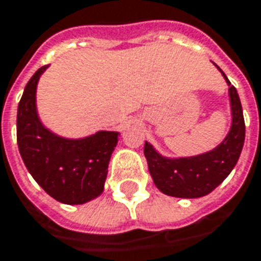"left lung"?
I'll return each mask as SVG.
<instances>
[{"label":"left lung","instance_id":"left-lung-1","mask_svg":"<svg viewBox=\"0 0 261 261\" xmlns=\"http://www.w3.org/2000/svg\"><path fill=\"white\" fill-rule=\"evenodd\" d=\"M220 72L229 84L233 120L229 135L217 148L192 158L168 159L158 153L150 143L145 142L143 153L148 161L149 172L156 188L165 195L183 199L209 195L229 176L240 158L246 136L243 109L236 88L230 84L222 69Z\"/></svg>","mask_w":261,"mask_h":261}]
</instances>
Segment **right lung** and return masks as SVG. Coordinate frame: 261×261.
I'll list each match as a JSON object with an SVG mask.
<instances>
[{"instance_id": "add662e5", "label": "right lung", "mask_w": 261, "mask_h": 261, "mask_svg": "<svg viewBox=\"0 0 261 261\" xmlns=\"http://www.w3.org/2000/svg\"><path fill=\"white\" fill-rule=\"evenodd\" d=\"M41 66L25 86L18 103L17 142L25 166L55 200L82 204L103 192L108 165L118 143V132L100 130L84 139H65L42 126L35 108Z\"/></svg>"}]
</instances>
